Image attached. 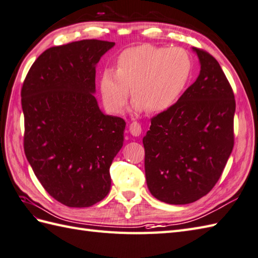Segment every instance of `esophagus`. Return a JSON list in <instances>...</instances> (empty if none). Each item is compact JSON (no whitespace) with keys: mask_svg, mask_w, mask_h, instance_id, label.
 I'll return each mask as SVG.
<instances>
[{"mask_svg":"<svg viewBox=\"0 0 258 258\" xmlns=\"http://www.w3.org/2000/svg\"><path fill=\"white\" fill-rule=\"evenodd\" d=\"M129 131L133 136H139L141 134V124L137 121L131 122L129 125Z\"/></svg>","mask_w":258,"mask_h":258,"instance_id":"esophagus-1","label":"esophagus"}]
</instances>
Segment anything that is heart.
Instances as JSON below:
<instances>
[{
  "mask_svg": "<svg viewBox=\"0 0 258 258\" xmlns=\"http://www.w3.org/2000/svg\"><path fill=\"white\" fill-rule=\"evenodd\" d=\"M192 71L191 56L183 48L149 44L127 48L118 56L116 72L102 74V99L111 111L121 112L131 89L137 111L163 112L179 100Z\"/></svg>",
  "mask_w": 258,
  "mask_h": 258,
  "instance_id": "1",
  "label": "heart"
}]
</instances>
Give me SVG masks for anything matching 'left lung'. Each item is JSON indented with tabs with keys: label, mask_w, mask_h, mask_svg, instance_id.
<instances>
[{
	"label": "left lung",
	"mask_w": 258,
	"mask_h": 258,
	"mask_svg": "<svg viewBox=\"0 0 258 258\" xmlns=\"http://www.w3.org/2000/svg\"><path fill=\"white\" fill-rule=\"evenodd\" d=\"M198 79L175 104L151 118L144 137L149 191L169 204L201 199L221 177L234 147L235 99L225 74L207 50Z\"/></svg>",
	"instance_id": "8db88e82"
}]
</instances>
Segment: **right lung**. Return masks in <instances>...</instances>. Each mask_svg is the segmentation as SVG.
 Wrapping results in <instances>:
<instances>
[{
  "instance_id": "right-lung-1",
  "label": "right lung",
  "mask_w": 258,
  "mask_h": 258,
  "mask_svg": "<svg viewBox=\"0 0 258 258\" xmlns=\"http://www.w3.org/2000/svg\"><path fill=\"white\" fill-rule=\"evenodd\" d=\"M113 45L83 39L50 47L22 86L27 161L49 196L70 208L106 198L123 144L124 120L102 113L94 96L96 64Z\"/></svg>"
}]
</instances>
